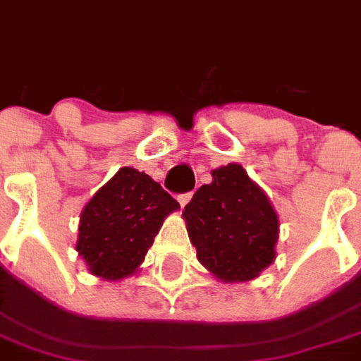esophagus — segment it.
Listing matches in <instances>:
<instances>
[{
  "label": "esophagus",
  "instance_id": "34e87169",
  "mask_svg": "<svg viewBox=\"0 0 361 361\" xmlns=\"http://www.w3.org/2000/svg\"><path fill=\"white\" fill-rule=\"evenodd\" d=\"M178 201H180L181 207H185V204H188L189 201H191V193H183V195L178 197Z\"/></svg>",
  "mask_w": 361,
  "mask_h": 361
}]
</instances>
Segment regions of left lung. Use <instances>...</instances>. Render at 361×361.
<instances>
[{
	"instance_id": "1",
	"label": "left lung",
	"mask_w": 361,
	"mask_h": 361,
	"mask_svg": "<svg viewBox=\"0 0 361 361\" xmlns=\"http://www.w3.org/2000/svg\"><path fill=\"white\" fill-rule=\"evenodd\" d=\"M183 209L199 263L226 284L257 279L276 259L279 214L242 164L212 170Z\"/></svg>"
}]
</instances>
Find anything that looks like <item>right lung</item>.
<instances>
[{
	"mask_svg": "<svg viewBox=\"0 0 361 361\" xmlns=\"http://www.w3.org/2000/svg\"><path fill=\"white\" fill-rule=\"evenodd\" d=\"M180 203L145 172L123 166L90 197L79 220L75 250L98 279H127L139 271L168 214Z\"/></svg>",
	"mask_w": 361,
	"mask_h": 361,
	"instance_id": "1",
	"label": "right lung"
}]
</instances>
